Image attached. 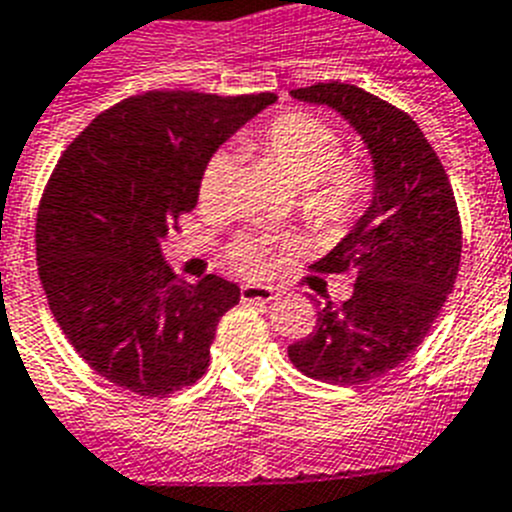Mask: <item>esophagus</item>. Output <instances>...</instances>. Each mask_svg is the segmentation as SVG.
<instances>
[{
	"mask_svg": "<svg viewBox=\"0 0 512 512\" xmlns=\"http://www.w3.org/2000/svg\"><path fill=\"white\" fill-rule=\"evenodd\" d=\"M239 299L242 304H268L275 299V291L270 286H242Z\"/></svg>",
	"mask_w": 512,
	"mask_h": 512,
	"instance_id": "esophagus-1",
	"label": "esophagus"
}]
</instances>
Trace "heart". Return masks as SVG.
I'll use <instances>...</instances> for the list:
<instances>
[{"label": "heart", "mask_w": 512, "mask_h": 512, "mask_svg": "<svg viewBox=\"0 0 512 512\" xmlns=\"http://www.w3.org/2000/svg\"><path fill=\"white\" fill-rule=\"evenodd\" d=\"M247 151L273 162L299 190V213L319 237H335L353 226L363 213L366 175L342 162L340 133L304 110L273 115L247 136ZM234 177V157L216 151L206 159L198 180V203L216 211L226 203ZM286 252V244L262 234H239L226 247V257L242 273H262L270 255Z\"/></svg>", "instance_id": "b5f03b06"}]
</instances>
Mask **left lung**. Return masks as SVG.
<instances>
[{
	"label": "left lung",
	"mask_w": 512,
	"mask_h": 512,
	"mask_svg": "<svg viewBox=\"0 0 512 512\" xmlns=\"http://www.w3.org/2000/svg\"><path fill=\"white\" fill-rule=\"evenodd\" d=\"M330 105L373 157V201L335 250L311 265L353 275V296L317 311V327L288 348L304 376L337 386L379 379L417 350L453 291L461 219L441 159L404 110L345 82L291 90Z\"/></svg>",
	"instance_id": "left-lung-1"
}]
</instances>
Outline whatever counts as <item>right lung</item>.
Masks as SVG:
<instances>
[{
	"label": "right lung",
	"mask_w": 512,
	"mask_h": 512,
	"mask_svg": "<svg viewBox=\"0 0 512 512\" xmlns=\"http://www.w3.org/2000/svg\"><path fill=\"white\" fill-rule=\"evenodd\" d=\"M270 102L273 92L131 95L53 167L35 221L38 275L71 348L110 384L164 397L206 373L239 286L182 281L159 239L198 203L206 159Z\"/></svg>",
	"instance_id": "obj_1"
}]
</instances>
